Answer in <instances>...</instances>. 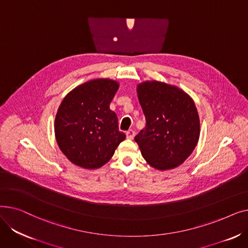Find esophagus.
I'll use <instances>...</instances> for the list:
<instances>
[{
	"mask_svg": "<svg viewBox=\"0 0 248 248\" xmlns=\"http://www.w3.org/2000/svg\"><path fill=\"white\" fill-rule=\"evenodd\" d=\"M135 131H133V129H128V131L125 133V135H126V138L128 139V140H133L134 139V137H135Z\"/></svg>",
	"mask_w": 248,
	"mask_h": 248,
	"instance_id": "obj_1",
	"label": "esophagus"
}]
</instances>
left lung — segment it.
<instances>
[{"instance_id":"1","label":"left lung","mask_w":248,"mask_h":248,"mask_svg":"<svg viewBox=\"0 0 248 248\" xmlns=\"http://www.w3.org/2000/svg\"><path fill=\"white\" fill-rule=\"evenodd\" d=\"M146 127L136 136L141 155L160 171L183 164L200 137L199 114L192 97L178 86L152 80L137 86Z\"/></svg>"}]
</instances>
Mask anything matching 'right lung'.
<instances>
[{
    "mask_svg": "<svg viewBox=\"0 0 248 248\" xmlns=\"http://www.w3.org/2000/svg\"><path fill=\"white\" fill-rule=\"evenodd\" d=\"M117 81L96 78L72 89L58 108L54 132L59 149L72 164L94 170L107 164L125 135L109 104Z\"/></svg>",
    "mask_w": 248,
    "mask_h": 248,
    "instance_id": "add662e5",
    "label": "right lung"
}]
</instances>
